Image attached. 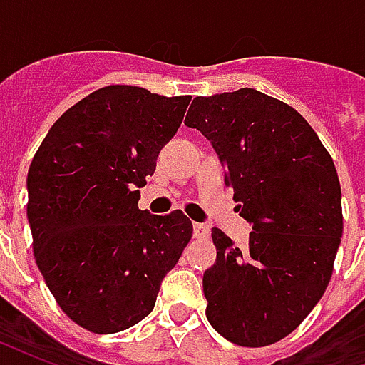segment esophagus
<instances>
[{
    "mask_svg": "<svg viewBox=\"0 0 365 365\" xmlns=\"http://www.w3.org/2000/svg\"><path fill=\"white\" fill-rule=\"evenodd\" d=\"M193 237L205 240V238L211 237V230H209V227L203 225V222H195V225H193Z\"/></svg>",
    "mask_w": 365,
    "mask_h": 365,
    "instance_id": "1",
    "label": "esophagus"
}]
</instances>
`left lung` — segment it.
Returning <instances> with one entry per match:
<instances>
[{
  "mask_svg": "<svg viewBox=\"0 0 365 365\" xmlns=\"http://www.w3.org/2000/svg\"><path fill=\"white\" fill-rule=\"evenodd\" d=\"M185 125L211 140L252 225L246 248L213 229L207 319L232 344H274L313 311L332 275L342 237L334 162L293 107L252 88L195 97Z\"/></svg>",
  "mask_w": 365,
  "mask_h": 365,
  "instance_id": "1",
  "label": "left lung"
}]
</instances>
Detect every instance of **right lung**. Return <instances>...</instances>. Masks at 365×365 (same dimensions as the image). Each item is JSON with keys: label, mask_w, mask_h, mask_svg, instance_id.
<instances>
[{"label": "right lung", "mask_w": 365, "mask_h": 365, "mask_svg": "<svg viewBox=\"0 0 365 365\" xmlns=\"http://www.w3.org/2000/svg\"><path fill=\"white\" fill-rule=\"evenodd\" d=\"M191 96L107 86L72 105L44 136L27 174L33 252L60 309L113 334L150 313L160 283L191 240L178 209H138L146 175Z\"/></svg>", "instance_id": "obj_1"}]
</instances>
